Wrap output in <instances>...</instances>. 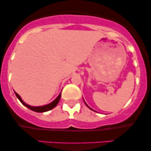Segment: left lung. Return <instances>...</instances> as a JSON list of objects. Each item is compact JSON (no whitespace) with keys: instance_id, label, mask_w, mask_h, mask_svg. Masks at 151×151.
<instances>
[{"instance_id":"1","label":"left lung","mask_w":151,"mask_h":151,"mask_svg":"<svg viewBox=\"0 0 151 151\" xmlns=\"http://www.w3.org/2000/svg\"><path fill=\"white\" fill-rule=\"evenodd\" d=\"M84 103H85V102H84ZM85 104H86V106H88V107H89V109H91V108H90V107H89V106H88V105H87V104H86V103H85Z\"/></svg>"}]
</instances>
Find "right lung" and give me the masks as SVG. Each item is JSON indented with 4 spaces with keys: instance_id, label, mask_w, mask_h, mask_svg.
I'll list each match as a JSON object with an SVG mask.
<instances>
[{
    "instance_id": "1",
    "label": "right lung",
    "mask_w": 151,
    "mask_h": 151,
    "mask_svg": "<svg viewBox=\"0 0 151 151\" xmlns=\"http://www.w3.org/2000/svg\"><path fill=\"white\" fill-rule=\"evenodd\" d=\"M15 95H16L17 98H18V99L20 100V101L21 102L22 104H23L24 106H25L27 108L30 109V110L33 111H35V112H39V113L48 111L51 110V109L55 108V107L57 105H58V104L59 103V101H60V98H61V93H60V94H59V96H58V97L55 99L52 102H51V103L49 104L42 106H32L27 104L25 103V102L22 101L21 97L20 96V95L18 94V93H17L16 92H15Z\"/></svg>"
}]
</instances>
